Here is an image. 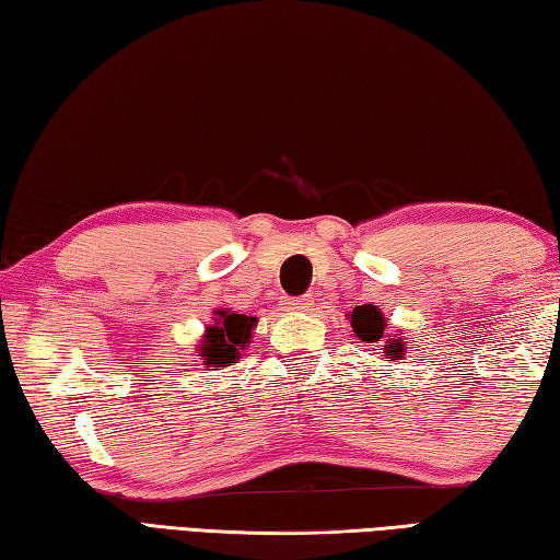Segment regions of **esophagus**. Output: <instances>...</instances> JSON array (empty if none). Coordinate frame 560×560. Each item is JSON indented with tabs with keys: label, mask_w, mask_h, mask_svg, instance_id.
Returning <instances> with one entry per match:
<instances>
[{
	"label": "esophagus",
	"mask_w": 560,
	"mask_h": 560,
	"mask_svg": "<svg viewBox=\"0 0 560 560\" xmlns=\"http://www.w3.org/2000/svg\"><path fill=\"white\" fill-rule=\"evenodd\" d=\"M283 308H287L289 314H311V311H314V301L311 299H287L283 301Z\"/></svg>",
	"instance_id": "esophagus-1"
}]
</instances>
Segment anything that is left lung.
<instances>
[{"label": "left lung", "instance_id": "8db88e82", "mask_svg": "<svg viewBox=\"0 0 560 560\" xmlns=\"http://www.w3.org/2000/svg\"><path fill=\"white\" fill-rule=\"evenodd\" d=\"M350 328H353L355 338L360 343H381L383 340V353L390 360H402L407 353V338L402 330H395V334H387V320L383 311L373 306V303H363V306H355L348 314Z\"/></svg>", "mask_w": 560, "mask_h": 560}]
</instances>
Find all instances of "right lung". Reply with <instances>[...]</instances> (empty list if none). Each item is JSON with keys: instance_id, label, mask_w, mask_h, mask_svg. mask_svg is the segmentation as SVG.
Listing matches in <instances>:
<instances>
[{"instance_id": "obj_1", "label": "right lung", "mask_w": 560, "mask_h": 560, "mask_svg": "<svg viewBox=\"0 0 560 560\" xmlns=\"http://www.w3.org/2000/svg\"><path fill=\"white\" fill-rule=\"evenodd\" d=\"M257 328V318L236 314L232 308H214L212 324L205 328L197 346L200 365L207 371H222L242 358V350L252 343V330Z\"/></svg>"}]
</instances>
